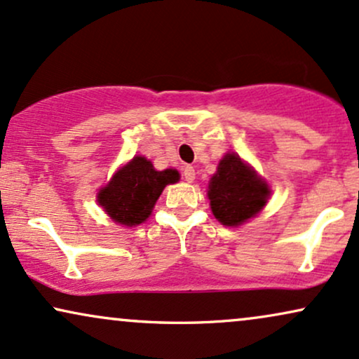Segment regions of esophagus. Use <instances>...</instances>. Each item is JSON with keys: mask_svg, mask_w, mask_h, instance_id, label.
Instances as JSON below:
<instances>
[{"mask_svg": "<svg viewBox=\"0 0 359 359\" xmlns=\"http://www.w3.org/2000/svg\"><path fill=\"white\" fill-rule=\"evenodd\" d=\"M183 176H184V181H188V183H193L194 181V168L187 165L183 168Z\"/></svg>", "mask_w": 359, "mask_h": 359, "instance_id": "esophagus-1", "label": "esophagus"}]
</instances>
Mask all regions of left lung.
Here are the masks:
<instances>
[{"mask_svg":"<svg viewBox=\"0 0 359 359\" xmlns=\"http://www.w3.org/2000/svg\"><path fill=\"white\" fill-rule=\"evenodd\" d=\"M269 194L266 181L236 153L224 154L208 184L211 211L224 226H240L255 218Z\"/></svg>","mask_w":359,"mask_h":359,"instance_id":"left-lung-1","label":"left lung"}]
</instances>
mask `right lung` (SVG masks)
I'll use <instances>...</instances> for the list:
<instances>
[{"label":"right lung","mask_w":359,"mask_h":359,"mask_svg":"<svg viewBox=\"0 0 359 359\" xmlns=\"http://www.w3.org/2000/svg\"><path fill=\"white\" fill-rule=\"evenodd\" d=\"M176 181H180L176 170L156 171L149 159L135 156L114 172L109 183L100 189L96 200L114 223L138 226L149 218L166 184Z\"/></svg>","instance_id":"add662e5"}]
</instances>
